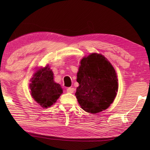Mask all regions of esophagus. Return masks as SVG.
<instances>
[{
	"label": "esophagus",
	"mask_w": 150,
	"mask_h": 150,
	"mask_svg": "<svg viewBox=\"0 0 150 150\" xmlns=\"http://www.w3.org/2000/svg\"><path fill=\"white\" fill-rule=\"evenodd\" d=\"M67 92L69 93H73V92H74V88H71V87H69L67 88Z\"/></svg>",
	"instance_id": "1"
}]
</instances>
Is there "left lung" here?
<instances>
[{"mask_svg": "<svg viewBox=\"0 0 150 150\" xmlns=\"http://www.w3.org/2000/svg\"><path fill=\"white\" fill-rule=\"evenodd\" d=\"M75 96L82 109L95 114L106 110L115 100L118 91L115 69L105 56L93 53L81 61L77 73Z\"/></svg>", "mask_w": 150, "mask_h": 150, "instance_id": "obj_1", "label": "left lung"}]
</instances>
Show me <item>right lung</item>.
<instances>
[{
	"mask_svg": "<svg viewBox=\"0 0 150 150\" xmlns=\"http://www.w3.org/2000/svg\"><path fill=\"white\" fill-rule=\"evenodd\" d=\"M30 88L32 98L43 108L50 107L63 93L61 85L54 81V73L47 65L34 73Z\"/></svg>",
	"mask_w": 150,
	"mask_h": 150,
	"instance_id": "right-lung-1",
	"label": "right lung"
}]
</instances>
